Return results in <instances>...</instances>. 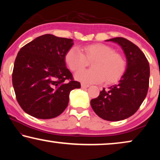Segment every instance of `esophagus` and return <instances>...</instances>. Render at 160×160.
I'll return each instance as SVG.
<instances>
[{"instance_id": "esophagus-1", "label": "esophagus", "mask_w": 160, "mask_h": 160, "mask_svg": "<svg viewBox=\"0 0 160 160\" xmlns=\"http://www.w3.org/2000/svg\"><path fill=\"white\" fill-rule=\"evenodd\" d=\"M81 86H82V88L84 89V88H87V87H89V85L86 84H84V83H82V84H81Z\"/></svg>"}]
</instances>
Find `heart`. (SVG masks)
<instances>
[{"mask_svg": "<svg viewBox=\"0 0 160 160\" xmlns=\"http://www.w3.org/2000/svg\"><path fill=\"white\" fill-rule=\"evenodd\" d=\"M83 52L73 47L65 56V61L71 71L76 72L84 67L87 61H93L92 69L82 70L75 74V78L84 84L100 83L105 80L107 84L119 81L126 70L123 57L115 52L112 47L103 43H94L84 47Z\"/></svg>", "mask_w": 160, "mask_h": 160, "instance_id": "1", "label": "heart"}]
</instances>
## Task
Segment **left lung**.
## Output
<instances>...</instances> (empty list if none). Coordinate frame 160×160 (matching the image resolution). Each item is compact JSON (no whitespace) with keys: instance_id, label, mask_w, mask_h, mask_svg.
Returning a JSON list of instances; mask_svg holds the SVG:
<instances>
[{"instance_id":"left-lung-1","label":"left lung","mask_w":160,"mask_h":160,"mask_svg":"<svg viewBox=\"0 0 160 160\" xmlns=\"http://www.w3.org/2000/svg\"><path fill=\"white\" fill-rule=\"evenodd\" d=\"M127 59L126 71L119 84L103 88L90 104L96 114L107 121H120L134 114L146 97L149 84V64L145 54L128 39L117 37Z\"/></svg>"}]
</instances>
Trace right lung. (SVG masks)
<instances>
[{
    "instance_id": "obj_1",
    "label": "right lung",
    "mask_w": 160,
    "mask_h": 160,
    "mask_svg": "<svg viewBox=\"0 0 160 160\" xmlns=\"http://www.w3.org/2000/svg\"><path fill=\"white\" fill-rule=\"evenodd\" d=\"M73 44V39L46 34L19 50L12 84L17 102L25 112L48 119L67 108L71 91L81 87L65 65V54Z\"/></svg>"
}]
</instances>
